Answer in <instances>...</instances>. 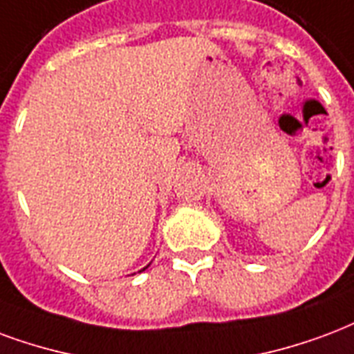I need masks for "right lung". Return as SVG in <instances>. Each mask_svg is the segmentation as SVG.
<instances>
[{"mask_svg": "<svg viewBox=\"0 0 354 354\" xmlns=\"http://www.w3.org/2000/svg\"><path fill=\"white\" fill-rule=\"evenodd\" d=\"M142 270H144V268H142ZM142 270H140V272H142Z\"/></svg>", "mask_w": 354, "mask_h": 354, "instance_id": "add662e5", "label": "right lung"}]
</instances>
